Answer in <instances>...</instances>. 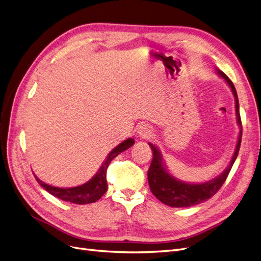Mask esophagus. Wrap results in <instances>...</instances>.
<instances>
[{"instance_id":"34e87169","label":"esophagus","mask_w":261,"mask_h":261,"mask_svg":"<svg viewBox=\"0 0 261 261\" xmlns=\"http://www.w3.org/2000/svg\"><path fill=\"white\" fill-rule=\"evenodd\" d=\"M138 134L144 138L150 137L152 135V129H151V127H150V126L143 124V125L138 126Z\"/></svg>"}]
</instances>
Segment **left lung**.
<instances>
[{"label": "left lung", "mask_w": 261, "mask_h": 261, "mask_svg": "<svg viewBox=\"0 0 261 261\" xmlns=\"http://www.w3.org/2000/svg\"><path fill=\"white\" fill-rule=\"evenodd\" d=\"M217 72L227 83V85L231 87L235 98L236 117H238V124L241 126V130L234 155L232 158L230 165H228L222 174L219 175L218 177L202 184H188L173 177L170 173L165 170L159 150H158L155 146H153L152 144H149V146L151 147L153 154L151 164H150V168L148 170V183L150 191H151V193L161 202L168 204L170 207H191L194 206V204H198L211 198V197L221 188V186L223 185L228 173H230L233 167L236 158H238L242 141V121L240 115L238 93H236V89L230 78H228L223 72H221L220 69H217Z\"/></svg>", "instance_id": "left-lung-1"}]
</instances>
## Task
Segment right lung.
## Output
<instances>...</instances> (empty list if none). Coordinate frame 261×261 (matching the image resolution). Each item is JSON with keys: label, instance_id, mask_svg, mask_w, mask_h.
Masks as SVG:
<instances>
[{"label": "right lung", "instance_id": "1", "mask_svg": "<svg viewBox=\"0 0 261 261\" xmlns=\"http://www.w3.org/2000/svg\"><path fill=\"white\" fill-rule=\"evenodd\" d=\"M133 138H128L124 140L117 147H115L108 158L103 164L101 165L98 173L94 175L89 181L87 183L77 186V187H70V188H60V187H54L50 186L48 184L43 183L40 179L36 176V179L39 184H40L46 192L50 193L51 195L58 197V198L68 201L72 203L77 204H86V203H91L99 200L102 196L105 195L108 189V183H107V170L110 162H111L116 155L120 154L124 150L128 149L134 145Z\"/></svg>", "mask_w": 261, "mask_h": 261}]
</instances>
